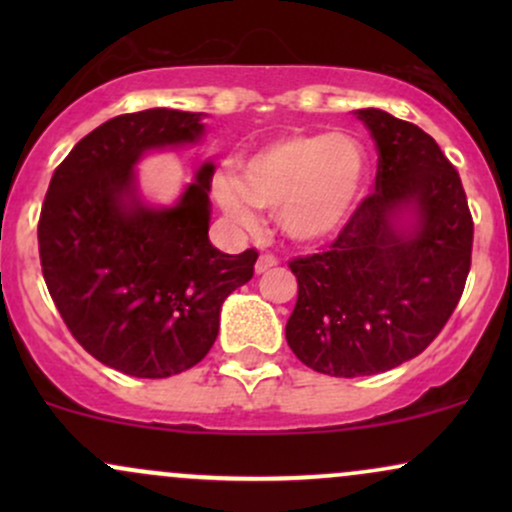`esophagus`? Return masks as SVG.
Wrapping results in <instances>:
<instances>
[{
    "label": "esophagus",
    "instance_id": "1",
    "mask_svg": "<svg viewBox=\"0 0 512 512\" xmlns=\"http://www.w3.org/2000/svg\"><path fill=\"white\" fill-rule=\"evenodd\" d=\"M276 264H279V260H276L274 255H260V260H257V264H255V272L257 274H264V272H267V269L276 267Z\"/></svg>",
    "mask_w": 512,
    "mask_h": 512
}]
</instances>
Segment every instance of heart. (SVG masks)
Returning <instances> with one entry per match:
<instances>
[{
	"label": "heart",
	"mask_w": 512,
	"mask_h": 512,
	"mask_svg": "<svg viewBox=\"0 0 512 512\" xmlns=\"http://www.w3.org/2000/svg\"><path fill=\"white\" fill-rule=\"evenodd\" d=\"M368 187V154L344 132L293 134L252 154L236 173L214 175L216 202L236 226L255 228L257 209L276 214L281 231L317 243L349 223Z\"/></svg>",
	"instance_id": "obj_1"
}]
</instances>
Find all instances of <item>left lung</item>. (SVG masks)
<instances>
[{
  "mask_svg": "<svg viewBox=\"0 0 512 512\" xmlns=\"http://www.w3.org/2000/svg\"><path fill=\"white\" fill-rule=\"evenodd\" d=\"M378 146L375 192L325 252L298 257L286 342L308 368L358 378L419 356L457 308L474 223L436 139L378 108L356 110Z\"/></svg>",
  "mask_w": 512,
  "mask_h": 512,
  "instance_id": "obj_1",
  "label": "left lung"
}]
</instances>
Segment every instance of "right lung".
Listing matches in <instances>:
<instances>
[{"label":"right lung","instance_id":"add662e5","mask_svg":"<svg viewBox=\"0 0 512 512\" xmlns=\"http://www.w3.org/2000/svg\"><path fill=\"white\" fill-rule=\"evenodd\" d=\"M202 117L151 108L103 122L55 170L40 211V264L62 320L88 354L134 378L197 366L223 301L255 272V250L226 255L209 240L214 163L168 207L139 192L137 163L197 144Z\"/></svg>","mask_w":512,"mask_h":512}]
</instances>
